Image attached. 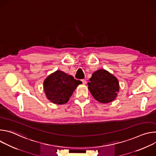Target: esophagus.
Masks as SVG:
<instances>
[{
  "instance_id": "34e87169",
  "label": "esophagus",
  "mask_w": 156,
  "mask_h": 156,
  "mask_svg": "<svg viewBox=\"0 0 156 156\" xmlns=\"http://www.w3.org/2000/svg\"><path fill=\"white\" fill-rule=\"evenodd\" d=\"M81 81H82L83 84H86V81L85 80H82Z\"/></svg>"
}]
</instances>
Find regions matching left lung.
Wrapping results in <instances>:
<instances>
[{"instance_id":"1","label":"left lung","mask_w":156,"mask_h":156,"mask_svg":"<svg viewBox=\"0 0 156 156\" xmlns=\"http://www.w3.org/2000/svg\"><path fill=\"white\" fill-rule=\"evenodd\" d=\"M87 84L88 90L94 98L101 103L113 101L119 92L120 87L117 78L104 69L93 73Z\"/></svg>"}]
</instances>
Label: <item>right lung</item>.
<instances>
[{
  "label": "right lung",
  "mask_w": 156,
  "mask_h": 156,
  "mask_svg": "<svg viewBox=\"0 0 156 156\" xmlns=\"http://www.w3.org/2000/svg\"><path fill=\"white\" fill-rule=\"evenodd\" d=\"M72 75L57 70L49 75L43 83L47 98L54 104H63L69 101L77 86L81 84Z\"/></svg>",
  "instance_id": "right-lung-1"
}]
</instances>
